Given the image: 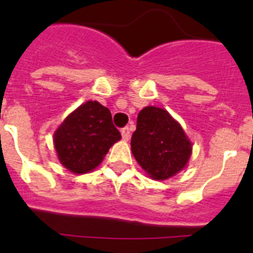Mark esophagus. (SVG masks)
I'll list each match as a JSON object with an SVG mask.
<instances>
[{
    "mask_svg": "<svg viewBox=\"0 0 253 253\" xmlns=\"http://www.w3.org/2000/svg\"><path fill=\"white\" fill-rule=\"evenodd\" d=\"M122 137L124 140H128L130 138V128L129 126H125L122 129Z\"/></svg>",
    "mask_w": 253,
    "mask_h": 253,
    "instance_id": "esophagus-1",
    "label": "esophagus"
}]
</instances>
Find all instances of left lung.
Returning a JSON list of instances; mask_svg holds the SVG:
<instances>
[{"instance_id": "left-lung-1", "label": "left lung", "mask_w": 253, "mask_h": 253, "mask_svg": "<svg viewBox=\"0 0 253 253\" xmlns=\"http://www.w3.org/2000/svg\"><path fill=\"white\" fill-rule=\"evenodd\" d=\"M131 152L149 177L167 180L187 165L193 146L184 129L165 109L147 106L138 114Z\"/></svg>"}]
</instances>
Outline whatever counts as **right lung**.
Wrapping results in <instances>:
<instances>
[{
    "instance_id": "obj_1",
    "label": "right lung",
    "mask_w": 253,
    "mask_h": 253,
    "mask_svg": "<svg viewBox=\"0 0 253 253\" xmlns=\"http://www.w3.org/2000/svg\"><path fill=\"white\" fill-rule=\"evenodd\" d=\"M53 139L59 162L80 175L99 166L122 134L114 126L107 107L87 101L67 116Z\"/></svg>"
}]
</instances>
